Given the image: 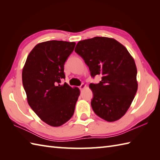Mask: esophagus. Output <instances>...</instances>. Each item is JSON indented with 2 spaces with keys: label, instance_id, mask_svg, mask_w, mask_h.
Returning a JSON list of instances; mask_svg holds the SVG:
<instances>
[{
  "label": "esophagus",
  "instance_id": "1",
  "mask_svg": "<svg viewBox=\"0 0 160 160\" xmlns=\"http://www.w3.org/2000/svg\"><path fill=\"white\" fill-rule=\"evenodd\" d=\"M85 87H86L85 84H81V85L79 87V89L82 90V89H84V88H85Z\"/></svg>",
  "mask_w": 160,
  "mask_h": 160
}]
</instances>
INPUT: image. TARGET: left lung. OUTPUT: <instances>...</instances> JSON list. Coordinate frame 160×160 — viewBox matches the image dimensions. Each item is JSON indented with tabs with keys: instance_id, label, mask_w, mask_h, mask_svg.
Listing matches in <instances>:
<instances>
[{
	"instance_id": "obj_1",
	"label": "left lung",
	"mask_w": 160,
	"mask_h": 160,
	"mask_svg": "<svg viewBox=\"0 0 160 160\" xmlns=\"http://www.w3.org/2000/svg\"><path fill=\"white\" fill-rule=\"evenodd\" d=\"M89 67L91 76L101 75L98 84H90L93 111L108 122L121 118L138 90L137 68L126 47L113 38L94 37L78 42L75 48Z\"/></svg>"
}]
</instances>
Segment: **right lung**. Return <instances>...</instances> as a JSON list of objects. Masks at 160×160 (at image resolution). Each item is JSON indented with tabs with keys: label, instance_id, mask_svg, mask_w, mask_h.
Here are the masks:
<instances>
[{
	"label": "right lung",
	"instance_id": "1",
	"mask_svg": "<svg viewBox=\"0 0 160 160\" xmlns=\"http://www.w3.org/2000/svg\"><path fill=\"white\" fill-rule=\"evenodd\" d=\"M76 43L50 40L34 47L27 58L22 73L28 104L36 114L52 127H60L73 116L80 95L65 79L64 64Z\"/></svg>",
	"mask_w": 160,
	"mask_h": 160
}]
</instances>
